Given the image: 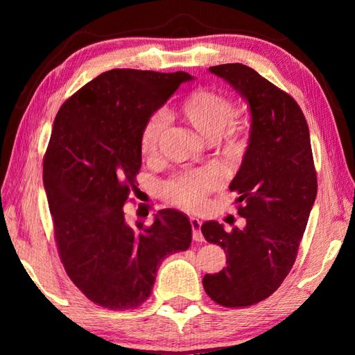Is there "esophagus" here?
<instances>
[{
    "mask_svg": "<svg viewBox=\"0 0 355 355\" xmlns=\"http://www.w3.org/2000/svg\"><path fill=\"white\" fill-rule=\"evenodd\" d=\"M191 225H192V238L193 241H197V243H202L205 238L201 235V221L198 218H191Z\"/></svg>",
    "mask_w": 355,
    "mask_h": 355,
    "instance_id": "1",
    "label": "esophagus"
}]
</instances>
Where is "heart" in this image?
Masks as SVG:
<instances>
[{"mask_svg": "<svg viewBox=\"0 0 355 355\" xmlns=\"http://www.w3.org/2000/svg\"><path fill=\"white\" fill-rule=\"evenodd\" d=\"M182 116L201 135L215 140L225 149L236 145L243 130L233 120L235 105L221 92L209 88H198L186 97L182 103ZM168 111L158 110L150 114L140 131L139 145L145 157H154L160 146L164 131L168 130ZM220 173L215 169L180 173L163 186V193L168 201L187 210H198L206 202L207 193L220 184Z\"/></svg>", "mask_w": 355, "mask_h": 355, "instance_id": "obj_1", "label": "heart"}]
</instances>
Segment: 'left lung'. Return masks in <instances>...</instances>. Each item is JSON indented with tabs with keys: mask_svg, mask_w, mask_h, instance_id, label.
Listing matches in <instances>:
<instances>
[{
	"mask_svg": "<svg viewBox=\"0 0 355 355\" xmlns=\"http://www.w3.org/2000/svg\"><path fill=\"white\" fill-rule=\"evenodd\" d=\"M248 102L252 126L248 146L230 183L238 215L245 227L225 232L207 221V243L227 254V267L206 275L207 296L225 308H244L271 296L296 261L311 207L318 195L310 131L293 97L243 64L209 69Z\"/></svg>",
	"mask_w": 355,
	"mask_h": 355,
	"instance_id": "obj_1",
	"label": "left lung"
}]
</instances>
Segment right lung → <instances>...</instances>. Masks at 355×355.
<instances>
[{
  "instance_id": "right-lung-1",
  "label": "right lung",
  "mask_w": 355,
  "mask_h": 355,
  "mask_svg": "<svg viewBox=\"0 0 355 355\" xmlns=\"http://www.w3.org/2000/svg\"><path fill=\"white\" fill-rule=\"evenodd\" d=\"M187 80L184 71L114 69L56 114L42 177L58 253L73 284L99 306H140L162 261L192 243V225L178 210H160L149 225L132 227L125 218L141 168V128Z\"/></svg>"
}]
</instances>
